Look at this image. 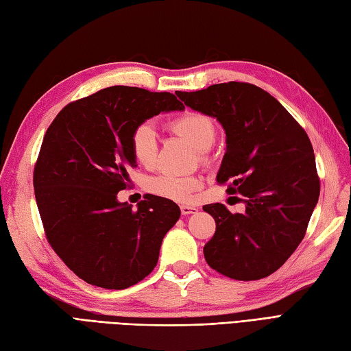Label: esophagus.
<instances>
[{"mask_svg": "<svg viewBox=\"0 0 351 351\" xmlns=\"http://www.w3.org/2000/svg\"><path fill=\"white\" fill-rule=\"evenodd\" d=\"M180 211H182V214H183V215H189V214H193V213H196L197 210H196L195 206L182 205V206H180Z\"/></svg>", "mask_w": 351, "mask_h": 351, "instance_id": "esophagus-1", "label": "esophagus"}]
</instances>
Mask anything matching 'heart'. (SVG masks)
I'll list each match as a JSON object with an SVG mask.
<instances>
[{
    "instance_id": "b5f03b06",
    "label": "heart",
    "mask_w": 351,
    "mask_h": 351,
    "mask_svg": "<svg viewBox=\"0 0 351 351\" xmlns=\"http://www.w3.org/2000/svg\"><path fill=\"white\" fill-rule=\"evenodd\" d=\"M167 128L173 134L187 140L206 160L208 149L215 140L217 128L213 118L205 113L187 110L168 121ZM131 154L136 162L145 168H154L158 160V136L152 124L143 122L131 132ZM202 186V180L196 176H184L177 173H160L149 177L146 189L156 196L173 199L177 202H187L192 195Z\"/></svg>"
}]
</instances>
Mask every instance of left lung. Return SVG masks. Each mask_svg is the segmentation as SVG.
Instances as JSON below:
<instances>
[{
    "label": "left lung",
    "instance_id": "8db88e82",
    "mask_svg": "<svg viewBox=\"0 0 351 351\" xmlns=\"http://www.w3.org/2000/svg\"><path fill=\"white\" fill-rule=\"evenodd\" d=\"M176 94L223 125L227 147L217 182H230L227 192L243 196V214L223 204L204 206L215 220V233L204 246L208 266L236 280L269 276L304 238L319 199L307 132L276 99L248 82Z\"/></svg>",
    "mask_w": 351,
    "mask_h": 351
}]
</instances>
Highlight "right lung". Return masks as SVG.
Wrapping results in <instances>:
<instances>
[{
    "mask_svg": "<svg viewBox=\"0 0 351 351\" xmlns=\"http://www.w3.org/2000/svg\"><path fill=\"white\" fill-rule=\"evenodd\" d=\"M183 109L171 93L115 85L69 103L47 130L34 169L38 211L54 252L90 285L125 289L155 269L178 205L147 195L132 210L117 196L137 167L132 130Z\"/></svg>",
    "mask_w": 351,
    "mask_h": 351,
    "instance_id": "add662e5",
    "label": "right lung"
}]
</instances>
